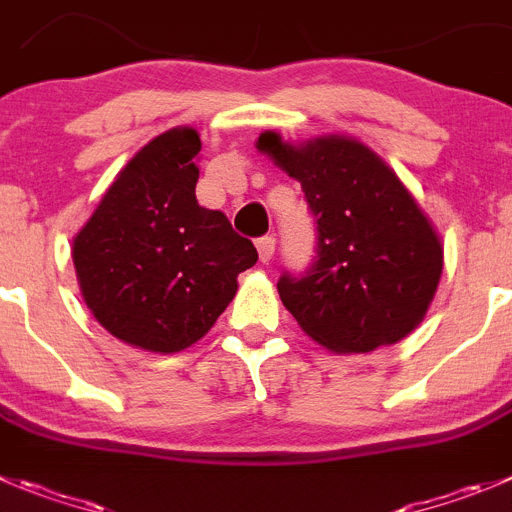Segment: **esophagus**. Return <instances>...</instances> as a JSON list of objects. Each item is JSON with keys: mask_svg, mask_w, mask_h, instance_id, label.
Here are the masks:
<instances>
[{"mask_svg": "<svg viewBox=\"0 0 512 512\" xmlns=\"http://www.w3.org/2000/svg\"><path fill=\"white\" fill-rule=\"evenodd\" d=\"M257 252H260V262L262 265H267V262L272 260V255H275V237H260L257 240Z\"/></svg>", "mask_w": 512, "mask_h": 512, "instance_id": "esophagus-1", "label": "esophagus"}]
</instances>
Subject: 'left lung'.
<instances>
[{"instance_id":"obj_1","label":"left lung","mask_w":512,"mask_h":512,"mask_svg":"<svg viewBox=\"0 0 512 512\" xmlns=\"http://www.w3.org/2000/svg\"><path fill=\"white\" fill-rule=\"evenodd\" d=\"M255 146L300 181L318 224L310 270L278 283L305 336L341 356L407 338L424 321L444 265L442 237L412 191L353 136L293 143L265 131Z\"/></svg>"}]
</instances>
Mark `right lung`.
Listing matches in <instances>:
<instances>
[{
    "label": "right lung",
    "instance_id": "1",
    "mask_svg": "<svg viewBox=\"0 0 512 512\" xmlns=\"http://www.w3.org/2000/svg\"><path fill=\"white\" fill-rule=\"evenodd\" d=\"M199 131L151 138L73 237L80 295L118 341L176 353L209 333L257 262L222 212L197 204Z\"/></svg>",
    "mask_w": 512,
    "mask_h": 512
}]
</instances>
